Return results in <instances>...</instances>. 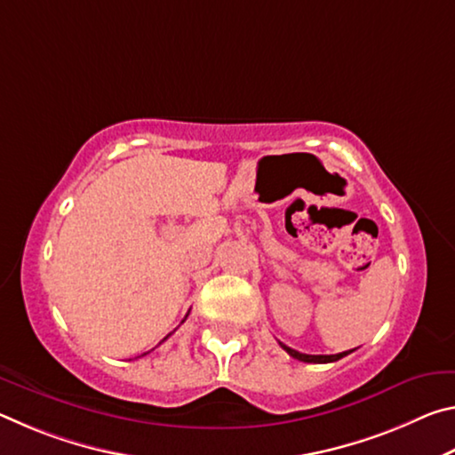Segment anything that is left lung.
Returning a JSON list of instances; mask_svg holds the SVG:
<instances>
[{
    "instance_id": "1",
    "label": "left lung",
    "mask_w": 455,
    "mask_h": 455,
    "mask_svg": "<svg viewBox=\"0 0 455 455\" xmlns=\"http://www.w3.org/2000/svg\"><path fill=\"white\" fill-rule=\"evenodd\" d=\"M279 345H281L284 351L289 353L291 357H295L299 361H305V363H333V361H339L341 357L349 355V353L353 351V349L351 351H343V353H337V355H307V353H301V351H295V349L287 347V345L281 343V341H279Z\"/></svg>"
}]
</instances>
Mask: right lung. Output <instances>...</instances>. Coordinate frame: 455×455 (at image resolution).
<instances>
[{
    "label": "right lung",
    "instance_id": "add662e5",
    "mask_svg": "<svg viewBox=\"0 0 455 455\" xmlns=\"http://www.w3.org/2000/svg\"><path fill=\"white\" fill-rule=\"evenodd\" d=\"M187 317H188V315H187ZM187 317H184V319H187ZM168 337H171V335H166V337L163 339V341H166V339H168ZM163 341H160V343H163ZM144 355H146V353H144Z\"/></svg>",
    "mask_w": 455,
    "mask_h": 455
}]
</instances>
